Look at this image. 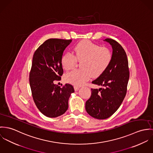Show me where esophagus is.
<instances>
[{
	"label": "esophagus",
	"instance_id": "34e87169",
	"mask_svg": "<svg viewBox=\"0 0 153 153\" xmlns=\"http://www.w3.org/2000/svg\"><path fill=\"white\" fill-rule=\"evenodd\" d=\"M74 90L75 91H78L79 89L80 88V87L79 86H76V85H74Z\"/></svg>",
	"mask_w": 153,
	"mask_h": 153
}]
</instances>
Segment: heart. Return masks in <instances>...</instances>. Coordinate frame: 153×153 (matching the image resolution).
<instances>
[{"label": "heart", "instance_id": "heart-1", "mask_svg": "<svg viewBox=\"0 0 153 153\" xmlns=\"http://www.w3.org/2000/svg\"><path fill=\"white\" fill-rule=\"evenodd\" d=\"M73 53L65 54L61 63L63 68L68 71L74 68L77 60L82 61L81 69L68 73L65 77L66 82L75 85H84L91 76H100L108 68L113 57L110 49L89 40L77 43L73 48Z\"/></svg>", "mask_w": 153, "mask_h": 153}]
</instances>
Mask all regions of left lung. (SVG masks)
Returning a JSON list of instances; mask_svg holds the SVG:
<instances>
[{"label":"left lung","mask_w":153,"mask_h":153,"mask_svg":"<svg viewBox=\"0 0 153 153\" xmlns=\"http://www.w3.org/2000/svg\"><path fill=\"white\" fill-rule=\"evenodd\" d=\"M112 47V60L106 70L93 84L102 86L91 88V95L85 102L87 113L95 119L103 120L112 116L119 108L127 92L129 69L127 54L118 42L111 39L104 40Z\"/></svg>","instance_id":"left-lung-1"}]
</instances>
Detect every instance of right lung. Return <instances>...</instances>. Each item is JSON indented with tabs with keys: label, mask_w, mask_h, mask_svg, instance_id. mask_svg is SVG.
Returning a JSON list of instances; mask_svg holds the SVG:
<instances>
[{
	"label": "right lung",
	"mask_w": 153,
	"mask_h": 153,
	"mask_svg": "<svg viewBox=\"0 0 153 153\" xmlns=\"http://www.w3.org/2000/svg\"><path fill=\"white\" fill-rule=\"evenodd\" d=\"M72 40L49 39L34 52L29 83L34 103L48 117H57L68 109V99L74 92L72 85L60 87L54 83L61 79L63 70L61 59Z\"/></svg>",
	"instance_id": "obj_1"
}]
</instances>
